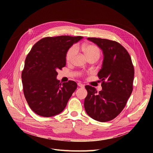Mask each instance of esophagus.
Returning a JSON list of instances; mask_svg holds the SVG:
<instances>
[{"mask_svg":"<svg viewBox=\"0 0 153 153\" xmlns=\"http://www.w3.org/2000/svg\"><path fill=\"white\" fill-rule=\"evenodd\" d=\"M77 85H78L79 87H81V88H84V85L82 84H81V83H78V84H77Z\"/></svg>","mask_w":153,"mask_h":153,"instance_id":"1","label":"esophagus"}]
</instances>
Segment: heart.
Segmentation results:
<instances>
[{
    "label": "heart",
    "instance_id": "obj_1",
    "mask_svg": "<svg viewBox=\"0 0 153 153\" xmlns=\"http://www.w3.org/2000/svg\"><path fill=\"white\" fill-rule=\"evenodd\" d=\"M82 50L88 59H98L100 56V50L99 48L94 45L84 44L82 46ZM78 51L77 46H72L68 50L66 54V59L68 62H71L77 54Z\"/></svg>",
    "mask_w": 153,
    "mask_h": 153
}]
</instances>
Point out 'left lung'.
Wrapping results in <instances>:
<instances>
[{
  "label": "left lung",
  "instance_id": "obj_1",
  "mask_svg": "<svg viewBox=\"0 0 153 153\" xmlns=\"http://www.w3.org/2000/svg\"><path fill=\"white\" fill-rule=\"evenodd\" d=\"M103 51V61L98 77L102 90L85 85L86 113L94 120L106 122L117 117L125 108L133 91L134 67L130 56L119 43L97 38H87Z\"/></svg>",
  "mask_w": 153,
  "mask_h": 153
}]
</instances>
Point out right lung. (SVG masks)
Here are the masks:
<instances>
[{"instance_id":"add662e5","label":"right lung","mask_w":153,"mask_h":153,"mask_svg":"<svg viewBox=\"0 0 153 153\" xmlns=\"http://www.w3.org/2000/svg\"><path fill=\"white\" fill-rule=\"evenodd\" d=\"M82 36L46 37L32 47L22 72L23 94L30 108L37 115L50 117L65 108L77 83H60L57 71L66 66L69 48Z\"/></svg>"}]
</instances>
